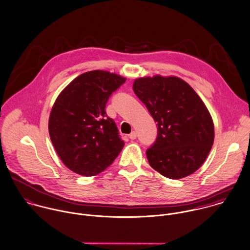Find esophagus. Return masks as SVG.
Instances as JSON below:
<instances>
[{
    "label": "esophagus",
    "mask_w": 250,
    "mask_h": 250,
    "mask_svg": "<svg viewBox=\"0 0 250 250\" xmlns=\"http://www.w3.org/2000/svg\"><path fill=\"white\" fill-rule=\"evenodd\" d=\"M128 137H129V139L134 140V139H136V137H137V133H136L135 131H132V132L128 135Z\"/></svg>",
    "instance_id": "esophagus-1"
}]
</instances>
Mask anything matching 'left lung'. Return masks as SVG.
Wrapping results in <instances>:
<instances>
[{
	"label": "left lung",
	"instance_id": "left-lung-1",
	"mask_svg": "<svg viewBox=\"0 0 250 250\" xmlns=\"http://www.w3.org/2000/svg\"><path fill=\"white\" fill-rule=\"evenodd\" d=\"M137 98L157 123V136L146 151L150 166L169 179H182L198 170L214 138L209 112L184 80L154 76L133 83Z\"/></svg>",
	"mask_w": 250,
	"mask_h": 250
}]
</instances>
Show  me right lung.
Segmentation results:
<instances>
[{"label": "right lung", "mask_w": 250, "mask_h": 250, "mask_svg": "<svg viewBox=\"0 0 250 250\" xmlns=\"http://www.w3.org/2000/svg\"><path fill=\"white\" fill-rule=\"evenodd\" d=\"M125 78L93 70L76 77L59 95L51 110L49 135L63 164L82 176L110 166L125 146L113 119L105 112L110 96Z\"/></svg>", "instance_id": "obj_1"}]
</instances>
